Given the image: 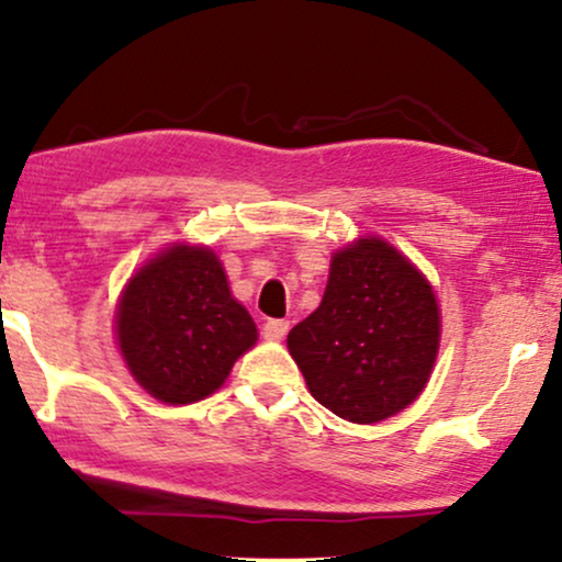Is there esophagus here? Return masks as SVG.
I'll return each mask as SVG.
<instances>
[{
  "label": "esophagus",
  "instance_id": "esophagus-1",
  "mask_svg": "<svg viewBox=\"0 0 562 562\" xmlns=\"http://www.w3.org/2000/svg\"><path fill=\"white\" fill-rule=\"evenodd\" d=\"M289 331V321H268L266 326H262V336H266L268 341H281L283 336Z\"/></svg>",
  "mask_w": 562,
  "mask_h": 562
}]
</instances>
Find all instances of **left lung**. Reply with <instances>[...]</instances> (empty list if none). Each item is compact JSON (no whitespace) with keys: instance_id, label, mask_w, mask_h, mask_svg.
<instances>
[{"instance_id":"obj_1","label":"left lung","mask_w":562,"mask_h":562,"mask_svg":"<svg viewBox=\"0 0 562 562\" xmlns=\"http://www.w3.org/2000/svg\"><path fill=\"white\" fill-rule=\"evenodd\" d=\"M439 305L426 276L379 236L331 257L321 307L289 331L310 394L339 418L379 424L424 392L439 352Z\"/></svg>"}]
</instances>
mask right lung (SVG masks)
Returning <instances> with one entry per match:
<instances>
[{
    "label": "right lung",
    "mask_w": 562,
    "mask_h": 562,
    "mask_svg": "<svg viewBox=\"0 0 562 562\" xmlns=\"http://www.w3.org/2000/svg\"><path fill=\"white\" fill-rule=\"evenodd\" d=\"M115 334L131 375L168 405L210 397L257 341L252 315L231 294L217 255L189 244L162 249L131 276Z\"/></svg>",
    "instance_id": "1"
}]
</instances>
